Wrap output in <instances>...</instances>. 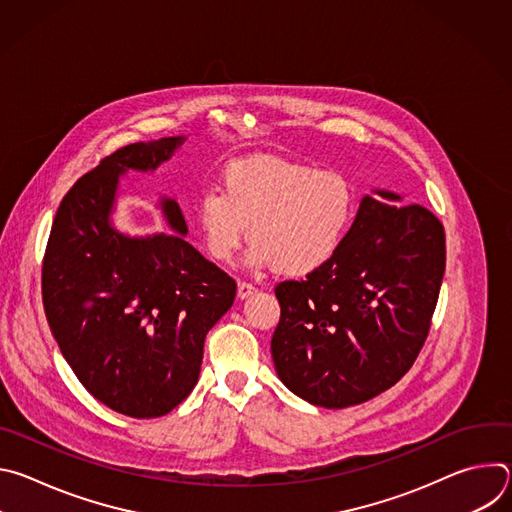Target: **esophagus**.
I'll use <instances>...</instances> for the list:
<instances>
[{
    "instance_id": "1",
    "label": "esophagus",
    "mask_w": 512,
    "mask_h": 512,
    "mask_svg": "<svg viewBox=\"0 0 512 512\" xmlns=\"http://www.w3.org/2000/svg\"><path fill=\"white\" fill-rule=\"evenodd\" d=\"M257 291V287L253 285V283H247V281H241L239 285H237V298L239 300H245V298H249V296H253Z\"/></svg>"
}]
</instances>
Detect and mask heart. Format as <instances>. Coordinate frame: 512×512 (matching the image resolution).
I'll use <instances>...</instances> for the list:
<instances>
[{"label":"heart","instance_id":"b5f03b06","mask_svg":"<svg viewBox=\"0 0 512 512\" xmlns=\"http://www.w3.org/2000/svg\"><path fill=\"white\" fill-rule=\"evenodd\" d=\"M218 191L202 194L194 210L204 253L225 265L249 233V267L294 277L332 261L356 212V192L340 172L279 158L229 164Z\"/></svg>","mask_w":512,"mask_h":512}]
</instances>
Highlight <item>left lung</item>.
Wrapping results in <instances>:
<instances>
[{
    "label": "left lung",
    "mask_w": 512,
    "mask_h": 512,
    "mask_svg": "<svg viewBox=\"0 0 512 512\" xmlns=\"http://www.w3.org/2000/svg\"><path fill=\"white\" fill-rule=\"evenodd\" d=\"M373 192L330 263L275 287L277 377L328 409L369 401L411 369L444 279L442 223L421 204L395 206V192Z\"/></svg>",
    "instance_id": "1"
}]
</instances>
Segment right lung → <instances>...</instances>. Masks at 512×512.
I'll list each match as a JSON object with an SVG mask.
<instances>
[{
  "label": "right lung",
  "mask_w": 512,
  "mask_h": 512,
  "mask_svg": "<svg viewBox=\"0 0 512 512\" xmlns=\"http://www.w3.org/2000/svg\"><path fill=\"white\" fill-rule=\"evenodd\" d=\"M186 137L137 141L107 156L62 198L44 265L42 302L72 373L109 409L160 417L194 389L204 338L235 302V281L188 241L182 210L160 196L174 233L115 227L119 180L156 172Z\"/></svg>",
  "instance_id": "right-lung-1"
}]
</instances>
